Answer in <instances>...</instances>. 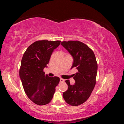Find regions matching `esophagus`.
Segmentation results:
<instances>
[{"label":"esophagus","mask_w":124,"mask_h":124,"mask_svg":"<svg viewBox=\"0 0 124 124\" xmlns=\"http://www.w3.org/2000/svg\"><path fill=\"white\" fill-rule=\"evenodd\" d=\"M64 81H65V80L63 79V78H61V79H60V82H61V83H63V82H64Z\"/></svg>","instance_id":"obj_1"}]
</instances>
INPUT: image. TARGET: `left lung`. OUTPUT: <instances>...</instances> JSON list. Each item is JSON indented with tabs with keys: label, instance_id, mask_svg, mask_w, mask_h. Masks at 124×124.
<instances>
[{
	"label": "left lung",
	"instance_id": "8db88e82",
	"mask_svg": "<svg viewBox=\"0 0 124 124\" xmlns=\"http://www.w3.org/2000/svg\"><path fill=\"white\" fill-rule=\"evenodd\" d=\"M61 44L73 58L71 69L75 67L78 71L73 77L76 81L74 85L66 80L68 88L63 93V98L71 106H79L88 99L96 85L98 69L96 58L91 48L80 41H63Z\"/></svg>",
	"mask_w": 124,
	"mask_h": 124
}]
</instances>
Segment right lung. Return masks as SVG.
Masks as SVG:
<instances>
[{"instance_id":"1","label":"right lung","mask_w":124,"mask_h":124,"mask_svg":"<svg viewBox=\"0 0 124 124\" xmlns=\"http://www.w3.org/2000/svg\"><path fill=\"white\" fill-rule=\"evenodd\" d=\"M61 41L39 40L26 50L21 61L20 77L26 95L33 103L43 106L53 98L60 78L45 74L43 69L50 61L53 51Z\"/></svg>"}]
</instances>
